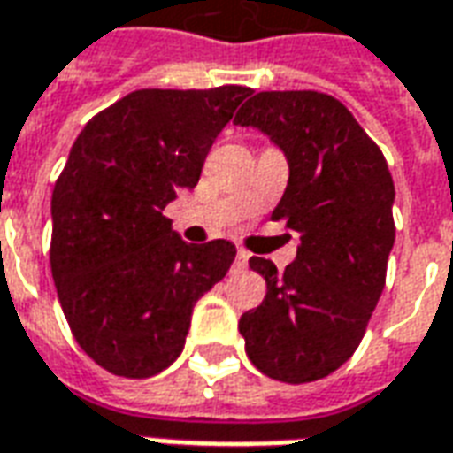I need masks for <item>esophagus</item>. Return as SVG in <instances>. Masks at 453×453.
<instances>
[{
	"instance_id": "esophagus-1",
	"label": "esophagus",
	"mask_w": 453,
	"mask_h": 453,
	"mask_svg": "<svg viewBox=\"0 0 453 453\" xmlns=\"http://www.w3.org/2000/svg\"><path fill=\"white\" fill-rule=\"evenodd\" d=\"M247 262H250V255H247L245 250H237L235 262H233V272H245Z\"/></svg>"
}]
</instances>
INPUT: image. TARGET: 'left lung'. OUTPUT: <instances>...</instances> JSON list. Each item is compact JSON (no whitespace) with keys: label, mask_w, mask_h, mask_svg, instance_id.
I'll list each match as a JSON object with an SVG mask.
<instances>
[{"label":"left lung","mask_w":453,"mask_h":453,"mask_svg":"<svg viewBox=\"0 0 453 453\" xmlns=\"http://www.w3.org/2000/svg\"><path fill=\"white\" fill-rule=\"evenodd\" d=\"M235 123L284 150L288 184L272 220L298 235L284 274L272 259H250L266 296L237 325L247 357L274 380L325 379L357 351L386 286L393 177L379 145L330 94L259 92Z\"/></svg>","instance_id":"left-lung-1"}]
</instances>
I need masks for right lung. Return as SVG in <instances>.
I'll use <instances>...</instances> for the list:
<instances>
[{"label":"right lung","mask_w":453,"mask_h":453,"mask_svg":"<svg viewBox=\"0 0 453 453\" xmlns=\"http://www.w3.org/2000/svg\"><path fill=\"white\" fill-rule=\"evenodd\" d=\"M247 87L138 89L94 116L55 181L50 269L74 340L102 369L150 379L177 359L194 305L235 245H188L162 211L194 188Z\"/></svg>","instance_id":"add662e5"}]
</instances>
